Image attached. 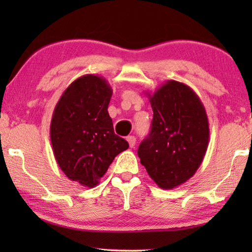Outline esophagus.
<instances>
[{"instance_id":"esophagus-1","label":"esophagus","mask_w":252,"mask_h":252,"mask_svg":"<svg viewBox=\"0 0 252 252\" xmlns=\"http://www.w3.org/2000/svg\"><path fill=\"white\" fill-rule=\"evenodd\" d=\"M127 142H128L130 148H134V146H135V142H136V137L132 136V135L127 136Z\"/></svg>"}]
</instances>
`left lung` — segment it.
Returning <instances> with one entry per match:
<instances>
[{
  "mask_svg": "<svg viewBox=\"0 0 252 252\" xmlns=\"http://www.w3.org/2000/svg\"><path fill=\"white\" fill-rule=\"evenodd\" d=\"M149 136L137 149L141 164L161 189L185 184L198 170L209 146V119L197 94L182 82L167 80L153 94Z\"/></svg>",
  "mask_w": 252,
  "mask_h": 252,
  "instance_id": "1",
  "label": "left lung"
}]
</instances>
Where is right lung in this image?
<instances>
[{
    "label": "right lung",
    "mask_w": 252,
    "mask_h": 252,
    "mask_svg": "<svg viewBox=\"0 0 252 252\" xmlns=\"http://www.w3.org/2000/svg\"><path fill=\"white\" fill-rule=\"evenodd\" d=\"M112 96L101 75L86 74L65 89L50 123L54 156L63 173L93 188L128 143L116 135L108 106Z\"/></svg>",
    "instance_id": "1"
}]
</instances>
